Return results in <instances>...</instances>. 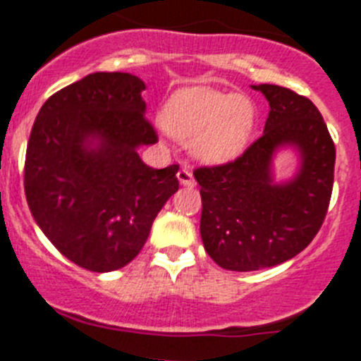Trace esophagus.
<instances>
[{"mask_svg":"<svg viewBox=\"0 0 361 361\" xmlns=\"http://www.w3.org/2000/svg\"><path fill=\"white\" fill-rule=\"evenodd\" d=\"M178 180H180V183L183 185V187H194V176H192V171L187 167L180 169V172H178Z\"/></svg>","mask_w":361,"mask_h":361,"instance_id":"obj_1","label":"esophagus"}]
</instances>
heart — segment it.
Listing matches in <instances>:
<instances>
[{"label": "heart", "instance_id": "heart-1", "mask_svg": "<svg viewBox=\"0 0 361 361\" xmlns=\"http://www.w3.org/2000/svg\"><path fill=\"white\" fill-rule=\"evenodd\" d=\"M255 105L245 96L189 87L174 92L161 111V123L180 142H192L194 156L224 163L245 149L255 128Z\"/></svg>", "mask_w": 361, "mask_h": 361}]
</instances>
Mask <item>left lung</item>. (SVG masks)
Returning <instances> with one entry per match:
<instances>
[{
    "label": "left lung",
    "instance_id": "1",
    "mask_svg": "<svg viewBox=\"0 0 361 361\" xmlns=\"http://www.w3.org/2000/svg\"><path fill=\"white\" fill-rule=\"evenodd\" d=\"M267 98L263 134L234 161L200 167L203 247L227 271H259L300 255L318 234L334 183L336 149L324 118L305 96L280 85H252ZM294 146L302 165L274 184L271 156Z\"/></svg>",
    "mask_w": 361,
    "mask_h": 361
}]
</instances>
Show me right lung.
I'll use <instances>...</instances> for the list:
<instances>
[{
	"instance_id": "obj_1",
	"label": "right lung",
	"mask_w": 361,
	"mask_h": 361,
	"mask_svg": "<svg viewBox=\"0 0 361 361\" xmlns=\"http://www.w3.org/2000/svg\"><path fill=\"white\" fill-rule=\"evenodd\" d=\"M142 90L133 74L94 72L52 94L30 130L23 181L30 212L52 245L87 271L133 262L180 187V165L152 169L137 154L158 142Z\"/></svg>"
}]
</instances>
